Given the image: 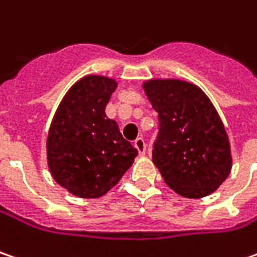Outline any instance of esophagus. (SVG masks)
<instances>
[{"mask_svg": "<svg viewBox=\"0 0 257 257\" xmlns=\"http://www.w3.org/2000/svg\"><path fill=\"white\" fill-rule=\"evenodd\" d=\"M135 148L138 149L139 155H145L146 154V144L142 138H138L137 141H135Z\"/></svg>", "mask_w": 257, "mask_h": 257, "instance_id": "esophagus-1", "label": "esophagus"}]
</instances>
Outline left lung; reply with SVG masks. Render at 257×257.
<instances>
[{
    "instance_id": "8db88e82",
    "label": "left lung",
    "mask_w": 257,
    "mask_h": 257,
    "mask_svg": "<svg viewBox=\"0 0 257 257\" xmlns=\"http://www.w3.org/2000/svg\"><path fill=\"white\" fill-rule=\"evenodd\" d=\"M142 88L158 112L152 162L165 183L189 199L213 193L230 173L232 154L223 122L208 95L182 79H149Z\"/></svg>"
}]
</instances>
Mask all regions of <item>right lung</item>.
I'll return each instance as SVG.
<instances>
[{"instance_id": "add662e5", "label": "right lung", "mask_w": 257, "mask_h": 257, "mask_svg": "<svg viewBox=\"0 0 257 257\" xmlns=\"http://www.w3.org/2000/svg\"><path fill=\"white\" fill-rule=\"evenodd\" d=\"M118 82L86 75L69 88L47 138L49 172L58 185L84 199L103 196L134 164L138 151L105 113Z\"/></svg>"}]
</instances>
